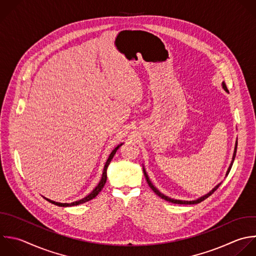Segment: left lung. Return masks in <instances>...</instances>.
Returning a JSON list of instances; mask_svg holds the SVG:
<instances>
[{
  "label": "left lung",
  "instance_id": "1",
  "mask_svg": "<svg viewBox=\"0 0 256 256\" xmlns=\"http://www.w3.org/2000/svg\"><path fill=\"white\" fill-rule=\"evenodd\" d=\"M222 87H223V89L227 92V93H229V91H228V89H227V87H226V85H225V83L224 82H222ZM236 150H237V141H236V143H235V148H234V153H233V156H232V161H231V163H230V165H229V167H228V170H227V172H226V175H228V173H229V171H230V169H231V167H232V164H233V161H234V159H235V155H236ZM143 172H144V176H145V178H146V181H147V183H148V185L150 186V188L159 196V197H161L162 199H164V200H166V201H169V202H171V203H175V204H197V203H200L201 201H203V200H205L206 198H208L211 194H213L214 193V191L220 186V184L221 183H219L218 185H216L209 193H207V194H205L204 196H202V197H200V198H198V199H196V200H192V201H185V200H177V199H173V198H170V197H168V196H166V195H164L163 193H161L153 184H152V182L150 181V179H149V177H148V175H147V173H146V171H145V168L143 167Z\"/></svg>",
  "mask_w": 256,
  "mask_h": 256
}]
</instances>
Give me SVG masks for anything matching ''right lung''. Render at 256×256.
I'll use <instances>...</instances> for the list:
<instances>
[{"label": "right lung", "mask_w": 256, "mask_h": 256, "mask_svg": "<svg viewBox=\"0 0 256 256\" xmlns=\"http://www.w3.org/2000/svg\"><path fill=\"white\" fill-rule=\"evenodd\" d=\"M123 143H121L120 145H118L112 152H111V154L109 155V157H108V159H107V161H106V163H105V166H104V169H103V174H102V178H101V180H100V182H99V184L93 189V191L90 193V194H88L86 197H84L83 199H80V200H78V201H75V202H71V203H60V202H56V201H53V200H51V199H48V198H46V197H44L47 201H49V202H51V203H53V204H55V205H58V206H61V207H69V206H75V205H79V204H82V203H85V202H87V201H89V200H91V199H93V198H95L98 194H99V192L103 189V187H104V185H105V183H106V180H107V168H108V166H109V164H110V162H111V160L113 159V157H114V155H115V153H116V151L121 147V145H122Z\"/></svg>", "instance_id": "obj_1"}]
</instances>
